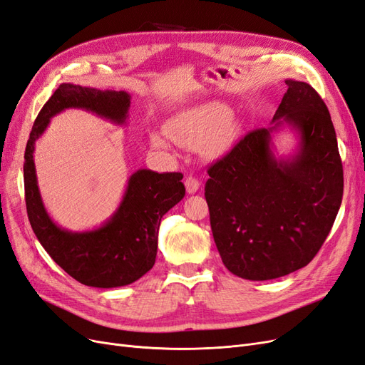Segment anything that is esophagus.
Masks as SVG:
<instances>
[{
    "label": "esophagus",
    "mask_w": 365,
    "mask_h": 365,
    "mask_svg": "<svg viewBox=\"0 0 365 365\" xmlns=\"http://www.w3.org/2000/svg\"><path fill=\"white\" fill-rule=\"evenodd\" d=\"M185 187L187 194H195L200 187V182L195 178H192V175H187L185 179Z\"/></svg>",
    "instance_id": "esophagus-1"
}]
</instances>
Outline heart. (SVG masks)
Instances as JSON below:
<instances>
[{
  "label": "heart",
  "instance_id": "1",
  "mask_svg": "<svg viewBox=\"0 0 365 365\" xmlns=\"http://www.w3.org/2000/svg\"><path fill=\"white\" fill-rule=\"evenodd\" d=\"M230 113V108L221 102H207L187 108L170 120L167 133L178 144L195 148L205 144L227 123ZM152 143L156 147H168V140L162 133H153ZM217 144L218 138L210 141L212 148L217 147Z\"/></svg>",
  "mask_w": 365,
  "mask_h": 365
}]
</instances>
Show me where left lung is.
Listing matches in <instances>:
<instances>
[{
    "label": "left lung",
    "mask_w": 365,
    "mask_h": 365,
    "mask_svg": "<svg viewBox=\"0 0 365 365\" xmlns=\"http://www.w3.org/2000/svg\"><path fill=\"white\" fill-rule=\"evenodd\" d=\"M286 84L272 125L245 135L207 170L215 244L228 271L250 281L307 266L341 206L343 165L328 108L309 84ZM282 128L297 140L287 157L273 143Z\"/></svg>",
    "instance_id": "8db88e82"
}]
</instances>
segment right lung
Segmentation results:
<instances>
[{
  "mask_svg": "<svg viewBox=\"0 0 365 365\" xmlns=\"http://www.w3.org/2000/svg\"><path fill=\"white\" fill-rule=\"evenodd\" d=\"M130 94L71 83L61 84L40 110L25 148L26 213L40 245L64 272L81 284L114 289L132 284L155 264L160 220L185 197L183 174L140 168L130 174L115 212L91 230L72 232L48 213L37 185L36 141L51 118L66 110H83L117 126L128 125Z\"/></svg>",
  "mask_w": 365,
  "mask_h": 365,
  "instance_id": "1",
  "label": "right lung"
}]
</instances>
